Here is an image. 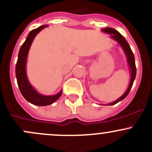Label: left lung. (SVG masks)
I'll use <instances>...</instances> for the list:
<instances>
[{
    "instance_id": "left-lung-1",
    "label": "left lung",
    "mask_w": 152,
    "mask_h": 152,
    "mask_svg": "<svg viewBox=\"0 0 152 152\" xmlns=\"http://www.w3.org/2000/svg\"><path fill=\"white\" fill-rule=\"evenodd\" d=\"M102 32L105 33H108V34L111 35V38L115 40L119 45L121 46V47L122 48V49L124 50V52L125 53L126 57H127V63H128L129 69L130 71V84H129L128 88H127L126 92L121 96L119 98H118L117 100H116L115 101L112 102V103H107L105 104L106 105H112L116 104V103H119L121 100H124L126 97L127 96V95L130 92L131 88L132 87V84H133L134 80L135 79V76H136V67H135V57H134L133 53H132V50H131L130 45L128 44V43L126 41L125 38L124 36H122L117 30H116L114 28H106L104 29L101 30Z\"/></svg>"
}]
</instances>
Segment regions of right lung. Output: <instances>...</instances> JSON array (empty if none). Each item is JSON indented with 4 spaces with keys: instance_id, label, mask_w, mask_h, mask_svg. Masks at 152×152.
<instances>
[{
    "instance_id": "1",
    "label": "right lung",
    "mask_w": 152,
    "mask_h": 152,
    "mask_svg": "<svg viewBox=\"0 0 152 152\" xmlns=\"http://www.w3.org/2000/svg\"><path fill=\"white\" fill-rule=\"evenodd\" d=\"M47 27H48L47 25H42L30 32L26 40L20 48L18 55V60L16 64V77H17L19 89L21 92L22 96L29 103L39 106H45V105L52 104L61 96L63 92V89H61L56 95H49V96L38 93L34 87L30 84L27 76L26 63L30 48L36 35Z\"/></svg>"
}]
</instances>
